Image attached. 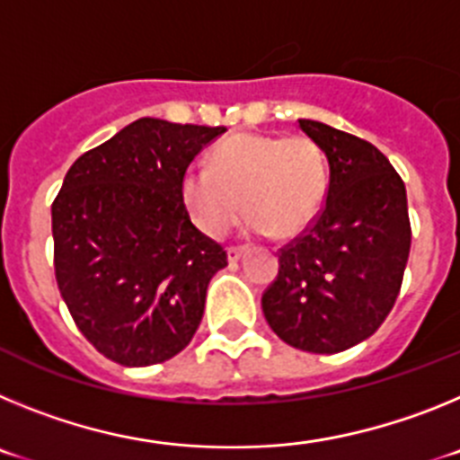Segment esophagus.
Segmentation results:
<instances>
[{
	"mask_svg": "<svg viewBox=\"0 0 460 460\" xmlns=\"http://www.w3.org/2000/svg\"><path fill=\"white\" fill-rule=\"evenodd\" d=\"M246 251H249L246 246H230V249H227V260H230V262H237Z\"/></svg>",
	"mask_w": 460,
	"mask_h": 460,
	"instance_id": "obj_1",
	"label": "esophagus"
}]
</instances>
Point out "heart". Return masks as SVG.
Returning <instances> with one entry per match:
<instances>
[{
    "instance_id": "heart-1",
    "label": "heart",
    "mask_w": 460,
    "mask_h": 460,
    "mask_svg": "<svg viewBox=\"0 0 460 460\" xmlns=\"http://www.w3.org/2000/svg\"><path fill=\"white\" fill-rule=\"evenodd\" d=\"M327 181V158L313 137L239 133L218 142L209 168L186 170L181 195L209 237L230 233L242 207L249 209L246 226L253 233L290 237L315 218Z\"/></svg>"
}]
</instances>
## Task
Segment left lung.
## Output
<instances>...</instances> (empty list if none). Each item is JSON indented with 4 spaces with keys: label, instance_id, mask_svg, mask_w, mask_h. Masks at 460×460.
Returning <instances> with one entry per match:
<instances>
[{
    "label": "left lung",
    "instance_id": "8db88e82",
    "mask_svg": "<svg viewBox=\"0 0 460 460\" xmlns=\"http://www.w3.org/2000/svg\"><path fill=\"white\" fill-rule=\"evenodd\" d=\"M329 161L318 217L283 249L262 311L292 348L334 355L361 343L394 308L408 265V195L401 174L371 142L299 119Z\"/></svg>",
    "mask_w": 460,
    "mask_h": 460
}]
</instances>
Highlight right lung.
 Masks as SVG:
<instances>
[{
    "label": "right lung",
    "mask_w": 460,
    "mask_h": 460,
    "mask_svg": "<svg viewBox=\"0 0 460 460\" xmlns=\"http://www.w3.org/2000/svg\"><path fill=\"white\" fill-rule=\"evenodd\" d=\"M226 126L142 117L68 168L52 202L55 279L84 339L121 367L193 339L223 246L190 223L181 177Z\"/></svg>",
    "instance_id": "obj_1"
}]
</instances>
